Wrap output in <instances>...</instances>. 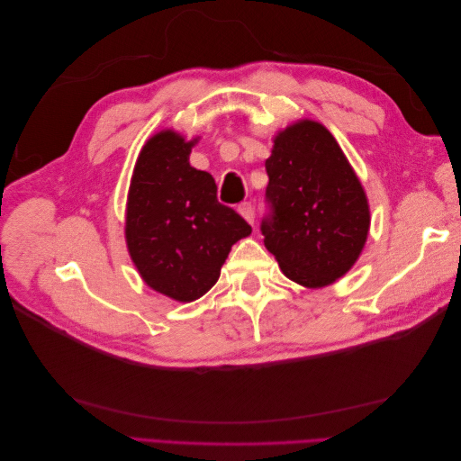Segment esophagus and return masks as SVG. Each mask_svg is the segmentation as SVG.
<instances>
[{
	"label": "esophagus",
	"instance_id": "obj_1",
	"mask_svg": "<svg viewBox=\"0 0 461 461\" xmlns=\"http://www.w3.org/2000/svg\"><path fill=\"white\" fill-rule=\"evenodd\" d=\"M239 213L249 222V225H254V205L249 202H244L239 205Z\"/></svg>",
	"mask_w": 461,
	"mask_h": 461
}]
</instances>
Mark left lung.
Wrapping results in <instances>:
<instances>
[{
	"label": "left lung",
	"mask_w": 461,
	"mask_h": 461,
	"mask_svg": "<svg viewBox=\"0 0 461 461\" xmlns=\"http://www.w3.org/2000/svg\"><path fill=\"white\" fill-rule=\"evenodd\" d=\"M265 171V248L290 281L334 283L356 263L369 230L364 188L340 146L323 124H292L275 138Z\"/></svg>",
	"instance_id": "1"
}]
</instances>
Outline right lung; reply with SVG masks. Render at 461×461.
<instances>
[{
    "label": "right lung",
    "mask_w": 461,
    "mask_h": 461,
    "mask_svg": "<svg viewBox=\"0 0 461 461\" xmlns=\"http://www.w3.org/2000/svg\"><path fill=\"white\" fill-rule=\"evenodd\" d=\"M175 132L146 142L131 180L127 244L146 285L178 302L212 288L230 248L252 227L217 200L213 176L194 169L190 148Z\"/></svg>",
    "instance_id": "1"
}]
</instances>
